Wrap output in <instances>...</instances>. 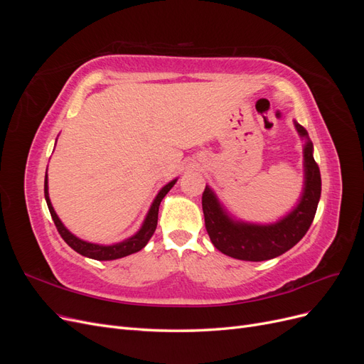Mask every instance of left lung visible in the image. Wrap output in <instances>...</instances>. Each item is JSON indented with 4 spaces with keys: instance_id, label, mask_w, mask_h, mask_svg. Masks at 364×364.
<instances>
[{
    "instance_id": "obj_1",
    "label": "left lung",
    "mask_w": 364,
    "mask_h": 364,
    "mask_svg": "<svg viewBox=\"0 0 364 364\" xmlns=\"http://www.w3.org/2000/svg\"><path fill=\"white\" fill-rule=\"evenodd\" d=\"M297 134L305 138V182L299 203L291 213L272 225L237 222L220 205L214 191L206 185L202 196L205 226L213 245L228 257L243 261H266L290 250L310 229L322 191L321 170L313 156V142L308 132L294 121Z\"/></svg>"
}]
</instances>
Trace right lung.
I'll use <instances>...</instances> for the list:
<instances>
[{
  "mask_svg": "<svg viewBox=\"0 0 364 364\" xmlns=\"http://www.w3.org/2000/svg\"><path fill=\"white\" fill-rule=\"evenodd\" d=\"M176 181H178V179L168 182L158 193V196L155 197V200H153V203L149 209V213L146 215L144 223H142V226H141L138 232L135 235H132L130 238L121 241V243H115V245H111V246L87 243V241L77 238L74 234L70 232L67 228L63 226V223L60 222V218L58 217L56 211H54V208H53L51 200H50L47 174H46V183H43V193H46V200H47L53 222H54V225H56L60 237L65 240V243H67L71 249H74L77 253H80V255H83V257L98 259V261H111V259H118V258L132 255V253H135V252H139L142 247H144L149 243V240L151 238L153 234H155V229H156V225H158V213H159L161 200L164 199L165 194H167L173 188V185L176 183Z\"/></svg>",
  "mask_w": 364,
  "mask_h": 364,
  "instance_id": "obj_1",
  "label": "right lung"
}]
</instances>
